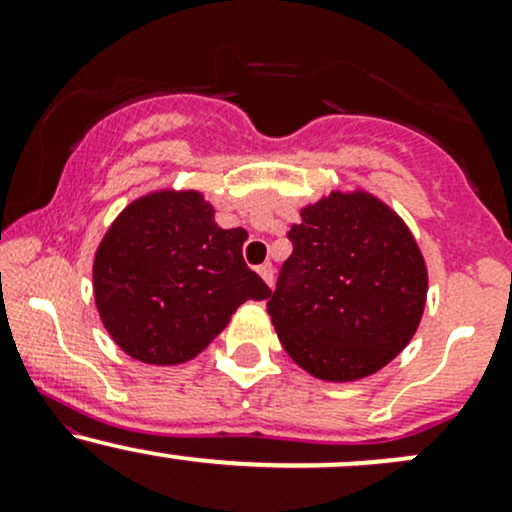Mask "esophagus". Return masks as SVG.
Wrapping results in <instances>:
<instances>
[{
    "mask_svg": "<svg viewBox=\"0 0 512 512\" xmlns=\"http://www.w3.org/2000/svg\"><path fill=\"white\" fill-rule=\"evenodd\" d=\"M257 272H260V276L264 279V284H267V286L274 284V267H272V262L260 264V267H257Z\"/></svg>",
    "mask_w": 512,
    "mask_h": 512,
    "instance_id": "esophagus-1",
    "label": "esophagus"
}]
</instances>
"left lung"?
<instances>
[{
    "label": "left lung",
    "mask_w": 512,
    "mask_h": 512,
    "mask_svg": "<svg viewBox=\"0 0 512 512\" xmlns=\"http://www.w3.org/2000/svg\"><path fill=\"white\" fill-rule=\"evenodd\" d=\"M267 313L286 354L322 383L378 373L424 317L428 267L414 233L373 192L332 190L301 209Z\"/></svg>",
    "instance_id": "1"
}]
</instances>
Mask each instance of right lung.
Returning a JSON list of instances; mask_svg holds the SVG:
<instances>
[{"mask_svg":"<svg viewBox=\"0 0 512 512\" xmlns=\"http://www.w3.org/2000/svg\"><path fill=\"white\" fill-rule=\"evenodd\" d=\"M199 190L146 192L93 255V298L113 342L149 366L192 361L245 301L272 296L243 260V228H221Z\"/></svg>","mask_w":512,"mask_h":512,"instance_id":"add662e5","label":"right lung"}]
</instances>
